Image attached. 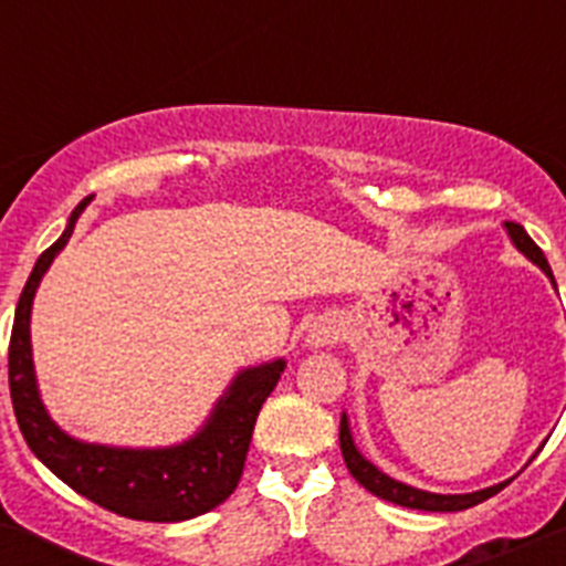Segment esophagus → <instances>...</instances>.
Returning <instances> with one entry per match:
<instances>
[{
	"instance_id": "obj_1",
	"label": "esophagus",
	"mask_w": 566,
	"mask_h": 566,
	"mask_svg": "<svg viewBox=\"0 0 566 566\" xmlns=\"http://www.w3.org/2000/svg\"><path fill=\"white\" fill-rule=\"evenodd\" d=\"M343 339V323L337 317H317L308 328V345L314 348H326Z\"/></svg>"
}]
</instances>
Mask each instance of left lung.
Returning a JSON list of instances; mask_svg holds the SVG:
<instances>
[{
  "label": "left lung",
  "instance_id": "left-lung-1",
  "mask_svg": "<svg viewBox=\"0 0 566 566\" xmlns=\"http://www.w3.org/2000/svg\"><path fill=\"white\" fill-rule=\"evenodd\" d=\"M507 232H510V238H513V243H516V247L522 249V252L527 254V258L533 260V263H536V266L542 269V272L547 274L549 280H553V269H549L547 258H544L542 249L533 243V238L524 232V227L507 221ZM553 283H556V280H553ZM339 451H343V459H345V468H348V473H352V476L357 479V482L363 484L365 490H371L374 496L385 499V502L399 504V507L431 510V513H457V510H468V507H473V504L484 502V499L496 496L499 490L507 484V482L493 484V488H488V490H476V493H462V496H442V493H424V490L408 488V484L397 482V479L385 476L382 470H377L371 462H368V459L359 457V451L354 448L352 431H348V422H345V413H343V419H339Z\"/></svg>",
  "mask_w": 566,
  "mask_h": 566
}]
</instances>
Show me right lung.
<instances>
[{
  "instance_id": "add662e5",
  "label": "right lung",
  "mask_w": 566,
  "mask_h": 566,
  "mask_svg": "<svg viewBox=\"0 0 566 566\" xmlns=\"http://www.w3.org/2000/svg\"><path fill=\"white\" fill-rule=\"evenodd\" d=\"M87 203L90 198H84L73 209L62 238L44 249L19 294L8 352L13 413L30 451L84 499L109 513L138 522H187L232 496L243 473L260 408L274 391L286 363L274 359L238 374L229 385L227 397L214 405V413L203 424V431L175 448L127 451V448L84 444L59 431L36 391V374L30 357V306L39 280L48 272L53 258L62 252Z\"/></svg>"
}]
</instances>
